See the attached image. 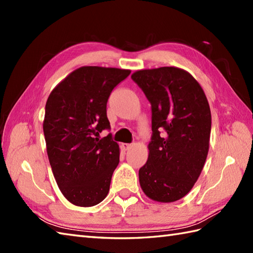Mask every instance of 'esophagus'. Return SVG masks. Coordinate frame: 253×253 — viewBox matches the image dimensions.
<instances>
[{
  "mask_svg": "<svg viewBox=\"0 0 253 253\" xmlns=\"http://www.w3.org/2000/svg\"><path fill=\"white\" fill-rule=\"evenodd\" d=\"M131 146H132L131 143H123V148H124V150H128V149H130V148H131Z\"/></svg>",
  "mask_w": 253,
  "mask_h": 253,
  "instance_id": "1",
  "label": "esophagus"
}]
</instances>
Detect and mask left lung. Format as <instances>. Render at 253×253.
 Instances as JSON below:
<instances>
[{
  "label": "left lung",
  "mask_w": 253,
  "mask_h": 253,
  "mask_svg": "<svg viewBox=\"0 0 253 253\" xmlns=\"http://www.w3.org/2000/svg\"><path fill=\"white\" fill-rule=\"evenodd\" d=\"M131 79L146 94L152 113L140 186L154 201H177L191 190L208 157L211 111L207 96L189 73L177 67L142 69Z\"/></svg>",
  "instance_id": "1"
}]
</instances>
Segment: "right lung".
<instances>
[{"mask_svg": "<svg viewBox=\"0 0 253 253\" xmlns=\"http://www.w3.org/2000/svg\"><path fill=\"white\" fill-rule=\"evenodd\" d=\"M130 71L84 66L53 89L45 104L43 132L57 186L69 202L93 207L110 190L120 163V147L111 133L106 103Z\"/></svg>", "mask_w": 253, "mask_h": 253, "instance_id": "right-lung-1", "label": "right lung"}]
</instances>
